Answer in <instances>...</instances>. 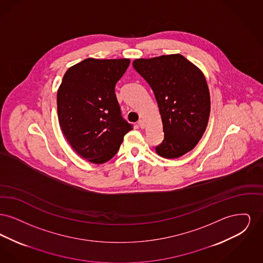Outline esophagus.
Segmentation results:
<instances>
[{"mask_svg":"<svg viewBox=\"0 0 263 263\" xmlns=\"http://www.w3.org/2000/svg\"><path fill=\"white\" fill-rule=\"evenodd\" d=\"M138 125H139V127H140L141 129H144V128H145V123H144L143 120H139V121H138Z\"/></svg>","mask_w":263,"mask_h":263,"instance_id":"34e87169","label":"esophagus"}]
</instances>
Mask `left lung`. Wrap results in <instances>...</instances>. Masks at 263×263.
Here are the masks:
<instances>
[{
	"instance_id": "8db88e82",
	"label": "left lung",
	"mask_w": 263,
	"mask_h": 263,
	"mask_svg": "<svg viewBox=\"0 0 263 263\" xmlns=\"http://www.w3.org/2000/svg\"><path fill=\"white\" fill-rule=\"evenodd\" d=\"M133 67L154 91L163 121L158 155L175 159L199 142L210 115V92L200 70L180 54L136 59Z\"/></svg>"
}]
</instances>
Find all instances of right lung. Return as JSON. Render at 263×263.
<instances>
[{"label": "right lung", "mask_w": 263, "mask_h": 263, "mask_svg": "<svg viewBox=\"0 0 263 263\" xmlns=\"http://www.w3.org/2000/svg\"><path fill=\"white\" fill-rule=\"evenodd\" d=\"M129 59L88 58L68 69L57 92L63 134L83 159L103 163L115 156L133 129L121 115L115 85Z\"/></svg>", "instance_id": "1"}]
</instances>
